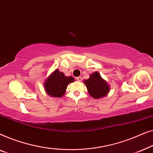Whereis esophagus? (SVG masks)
Wrapping results in <instances>:
<instances>
[{
    "label": "esophagus",
    "instance_id": "obj_1",
    "mask_svg": "<svg viewBox=\"0 0 153 153\" xmlns=\"http://www.w3.org/2000/svg\"><path fill=\"white\" fill-rule=\"evenodd\" d=\"M76 79L77 81H79V82H80V81H82V77H76Z\"/></svg>",
    "mask_w": 153,
    "mask_h": 153
}]
</instances>
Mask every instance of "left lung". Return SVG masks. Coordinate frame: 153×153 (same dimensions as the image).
<instances>
[{"label": "left lung", "mask_w": 153, "mask_h": 153, "mask_svg": "<svg viewBox=\"0 0 153 153\" xmlns=\"http://www.w3.org/2000/svg\"><path fill=\"white\" fill-rule=\"evenodd\" d=\"M89 95L94 98H102L107 95L109 91V85L100 74L96 71L89 76V78L84 81Z\"/></svg>", "instance_id": "8db88e82"}]
</instances>
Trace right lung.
I'll list each match as a JSON object with an SVG mask.
<instances>
[{
  "mask_svg": "<svg viewBox=\"0 0 153 153\" xmlns=\"http://www.w3.org/2000/svg\"><path fill=\"white\" fill-rule=\"evenodd\" d=\"M74 81L75 79L73 77H66L64 73L55 69L45 81V91L51 97L61 98L65 94L68 84Z\"/></svg>",
  "mask_w": 153,
  "mask_h": 153,
  "instance_id": "add662e5",
  "label": "right lung"
}]
</instances>
